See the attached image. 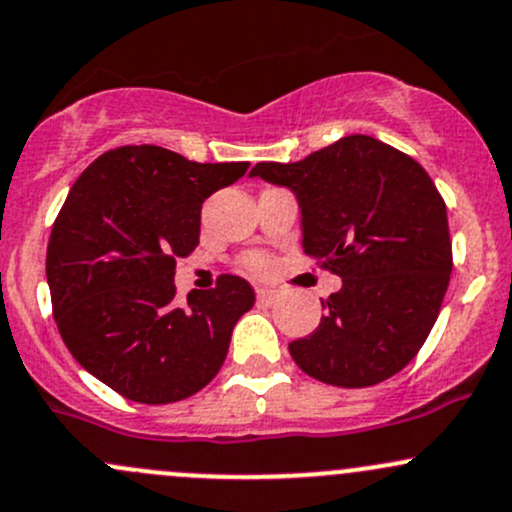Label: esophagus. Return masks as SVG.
I'll return each mask as SVG.
<instances>
[{"mask_svg":"<svg viewBox=\"0 0 512 512\" xmlns=\"http://www.w3.org/2000/svg\"><path fill=\"white\" fill-rule=\"evenodd\" d=\"M256 295H258V300L268 302V305H273V302H276V300L280 298L278 290H273V288H258Z\"/></svg>","mask_w":512,"mask_h":512,"instance_id":"1","label":"esophagus"}]
</instances>
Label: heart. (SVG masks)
Segmentation results:
<instances>
[{
  "label": "heart",
  "mask_w": 512,
  "mask_h": 512,
  "mask_svg": "<svg viewBox=\"0 0 512 512\" xmlns=\"http://www.w3.org/2000/svg\"><path fill=\"white\" fill-rule=\"evenodd\" d=\"M241 266L249 273H254V276H263L271 268V256L266 251H249V254L241 258Z\"/></svg>",
  "instance_id": "1"
}]
</instances>
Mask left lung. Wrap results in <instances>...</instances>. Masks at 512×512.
Instances as JSON below:
<instances>
[{
  "label": "left lung",
  "instance_id": "1",
  "mask_svg": "<svg viewBox=\"0 0 512 512\" xmlns=\"http://www.w3.org/2000/svg\"><path fill=\"white\" fill-rule=\"evenodd\" d=\"M251 175L298 195L305 254L342 278L320 327L288 344L295 364L339 388L403 371L430 337L454 263L447 205L427 170L354 134L298 163H258Z\"/></svg>",
  "mask_w": 512,
  "mask_h": 512
}]
</instances>
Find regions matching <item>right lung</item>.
<instances>
[{
    "label": "right lung",
    "instance_id": "1",
    "mask_svg": "<svg viewBox=\"0 0 512 512\" xmlns=\"http://www.w3.org/2000/svg\"><path fill=\"white\" fill-rule=\"evenodd\" d=\"M249 163H195L141 144L102 153L53 222L46 278L75 361L124 398L166 405L205 388L256 293L224 276L175 305V261L200 244L202 202Z\"/></svg>",
    "mask_w": 512,
    "mask_h": 512
}]
</instances>
